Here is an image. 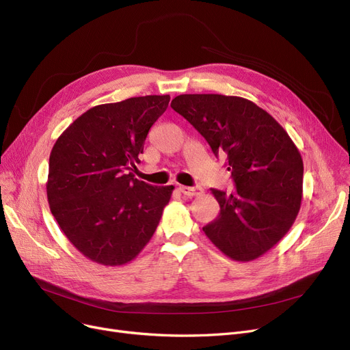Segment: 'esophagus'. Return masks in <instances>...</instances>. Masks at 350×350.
<instances>
[{"label":"esophagus","mask_w":350,"mask_h":350,"mask_svg":"<svg viewBox=\"0 0 350 350\" xmlns=\"http://www.w3.org/2000/svg\"><path fill=\"white\" fill-rule=\"evenodd\" d=\"M178 190L181 191V194H185L187 197H194V196H198L203 193V189L196 186V187H187V186H180Z\"/></svg>","instance_id":"obj_1"}]
</instances>
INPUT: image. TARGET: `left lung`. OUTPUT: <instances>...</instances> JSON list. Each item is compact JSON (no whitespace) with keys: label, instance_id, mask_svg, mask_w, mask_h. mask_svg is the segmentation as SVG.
<instances>
[{"label":"left lung","instance_id":"1","mask_svg":"<svg viewBox=\"0 0 350 350\" xmlns=\"http://www.w3.org/2000/svg\"><path fill=\"white\" fill-rule=\"evenodd\" d=\"M172 107L215 156H227L235 185L231 194L211 190L219 214L203 231L231 260H256L281 241L299 213L304 161L298 147L268 112L240 96L178 95Z\"/></svg>","mask_w":350,"mask_h":350}]
</instances>
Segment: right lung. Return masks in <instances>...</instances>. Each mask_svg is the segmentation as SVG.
<instances>
[{"label":"right lung","instance_id":"right-lung-1","mask_svg":"<svg viewBox=\"0 0 350 350\" xmlns=\"http://www.w3.org/2000/svg\"><path fill=\"white\" fill-rule=\"evenodd\" d=\"M169 95L90 107L53 144L46 196L62 232L90 261L131 262L153 237L173 186H150L133 174L144 140Z\"/></svg>","mask_w":350,"mask_h":350}]
</instances>
